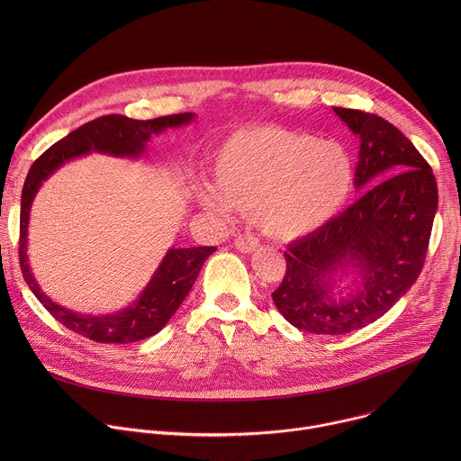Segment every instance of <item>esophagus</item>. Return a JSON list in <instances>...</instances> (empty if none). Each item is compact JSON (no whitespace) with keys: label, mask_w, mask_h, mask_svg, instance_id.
I'll return each mask as SVG.
<instances>
[{"label":"esophagus","mask_w":461,"mask_h":461,"mask_svg":"<svg viewBox=\"0 0 461 461\" xmlns=\"http://www.w3.org/2000/svg\"><path fill=\"white\" fill-rule=\"evenodd\" d=\"M235 248L239 251H242V253H251V251H255L258 248V239L253 233H248V231L240 233L235 239Z\"/></svg>","instance_id":"34e87169"}]
</instances>
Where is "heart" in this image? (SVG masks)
<instances>
[{"instance_id": "1", "label": "heart", "mask_w": 461, "mask_h": 461, "mask_svg": "<svg viewBox=\"0 0 461 461\" xmlns=\"http://www.w3.org/2000/svg\"><path fill=\"white\" fill-rule=\"evenodd\" d=\"M354 175L350 151L336 140L274 125L251 127L221 146L213 162L215 185H201L196 201L217 217L231 208L255 212L267 235L292 240L341 212Z\"/></svg>"}]
</instances>
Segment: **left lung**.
Instances as JSON below:
<instances>
[{"label":"left lung","instance_id":"8db88e82","mask_svg":"<svg viewBox=\"0 0 461 461\" xmlns=\"http://www.w3.org/2000/svg\"><path fill=\"white\" fill-rule=\"evenodd\" d=\"M334 111L359 137L354 184L365 191L343 213L288 244L286 274L272 294L290 324L322 336L359 330L409 292L438 210L432 167L398 127L372 113ZM343 273H356L358 286L338 296L333 288Z\"/></svg>","mask_w":461,"mask_h":461}]
</instances>
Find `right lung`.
Segmentation results:
<instances>
[{"mask_svg":"<svg viewBox=\"0 0 461 461\" xmlns=\"http://www.w3.org/2000/svg\"><path fill=\"white\" fill-rule=\"evenodd\" d=\"M193 113H178L153 120H133L122 114H105L91 120L54 146H50L31 166L22 191L20 213V267L22 274L45 310L65 328L96 343H135L158 334L171 315L178 310L193 283L199 277L204 260L217 249L215 246L171 248L142 295L116 313L82 315L52 303L38 286L31 274L27 260V228L29 213L41 182L68 160L87 155L91 151L114 157L137 158L144 153L153 135L162 133L166 127L189 123Z\"/></svg>","mask_w":461,"mask_h":461,"instance_id":"add662e5","label":"right lung"}]
</instances>
